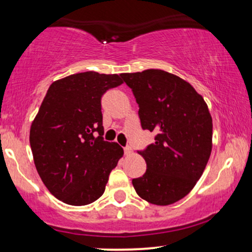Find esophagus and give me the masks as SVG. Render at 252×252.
I'll return each mask as SVG.
<instances>
[{
    "label": "esophagus",
    "instance_id": "1",
    "mask_svg": "<svg viewBox=\"0 0 252 252\" xmlns=\"http://www.w3.org/2000/svg\"><path fill=\"white\" fill-rule=\"evenodd\" d=\"M124 153H126V155L132 154V148H131V147H130V146L126 147V148H124Z\"/></svg>",
    "mask_w": 252,
    "mask_h": 252
}]
</instances>
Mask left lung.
<instances>
[{"instance_id":"obj_1","label":"left lung","mask_w":252,"mask_h":252,"mask_svg":"<svg viewBox=\"0 0 252 252\" xmlns=\"http://www.w3.org/2000/svg\"><path fill=\"white\" fill-rule=\"evenodd\" d=\"M138 104L143 130L155 132V142L138 154L147 170L132 179L146 201L174 204L195 186L212 150V117L207 104L189 83L162 70L122 73Z\"/></svg>"}]
</instances>
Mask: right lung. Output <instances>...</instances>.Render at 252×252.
<instances>
[{"label":"right lung","instance_id":"right-lung-1","mask_svg":"<svg viewBox=\"0 0 252 252\" xmlns=\"http://www.w3.org/2000/svg\"><path fill=\"white\" fill-rule=\"evenodd\" d=\"M118 74L83 72L52 83L31 126L34 163L48 190L63 202L83 206L105 190L122 147L104 141L102 100L122 84Z\"/></svg>","mask_w":252,"mask_h":252}]
</instances>
